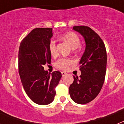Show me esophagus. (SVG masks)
I'll use <instances>...</instances> for the list:
<instances>
[{"mask_svg": "<svg viewBox=\"0 0 124 124\" xmlns=\"http://www.w3.org/2000/svg\"><path fill=\"white\" fill-rule=\"evenodd\" d=\"M66 74H67V73H64V72H61V75H62V76H66Z\"/></svg>", "mask_w": 124, "mask_h": 124, "instance_id": "34e87169", "label": "esophagus"}]
</instances>
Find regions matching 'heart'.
I'll list each match as a JSON object with an SVG mask.
<instances>
[{
  "mask_svg": "<svg viewBox=\"0 0 124 124\" xmlns=\"http://www.w3.org/2000/svg\"><path fill=\"white\" fill-rule=\"evenodd\" d=\"M61 38L71 46V48H74L75 51H78L79 49L80 38L77 34L74 32H68L66 33L63 34L61 36ZM48 50L50 54L52 56H55L57 55L56 45L54 40H51L50 41L48 45ZM74 64V62L73 60L70 58H60L56 62L55 66L58 69L61 70H69L70 66Z\"/></svg>",
  "mask_w": 124,
  "mask_h": 124,
  "instance_id": "b5f03b06",
  "label": "heart"
}]
</instances>
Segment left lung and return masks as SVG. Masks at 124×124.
Returning <instances> with one entry per match:
<instances>
[{
	"label": "left lung",
	"mask_w": 124,
	"mask_h": 124,
	"mask_svg": "<svg viewBox=\"0 0 124 124\" xmlns=\"http://www.w3.org/2000/svg\"><path fill=\"white\" fill-rule=\"evenodd\" d=\"M73 29L81 34L86 49L79 64L81 75L74 78L69 87L73 101L85 104L94 99L102 87L106 76L107 53L104 43L93 30L87 26H74Z\"/></svg>",
	"instance_id": "8db88e82"
}]
</instances>
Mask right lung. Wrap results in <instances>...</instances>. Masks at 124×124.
<instances>
[{"label": "right lung", "mask_w": 124, "mask_h": 124, "mask_svg": "<svg viewBox=\"0 0 124 124\" xmlns=\"http://www.w3.org/2000/svg\"><path fill=\"white\" fill-rule=\"evenodd\" d=\"M52 36V28H35L23 39L18 51V73L23 87L30 99L39 105L52 102L62 76L60 71L51 74L43 67L51 63L48 45Z\"/></svg>", "instance_id": "obj_1"}]
</instances>
